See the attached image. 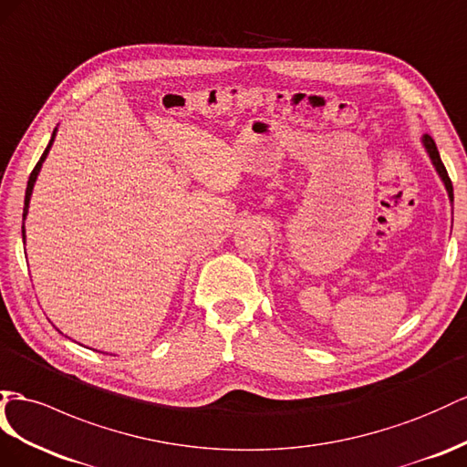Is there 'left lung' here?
<instances>
[{"label":"left lung","mask_w":467,"mask_h":467,"mask_svg":"<svg viewBox=\"0 0 467 467\" xmlns=\"http://www.w3.org/2000/svg\"><path fill=\"white\" fill-rule=\"evenodd\" d=\"M424 146H426V150H428V153H430V158H432V163L436 165V170H438V173H440V177H441V182H444V185H446V189H448V195H450V199L453 201L451 179H450V175H448V171H446L444 163H441V160H440V153H438L436 141L432 140V136H428V134L424 136Z\"/></svg>","instance_id":"1"}]
</instances>
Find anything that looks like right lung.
Segmentation results:
<instances>
[{
  "mask_svg": "<svg viewBox=\"0 0 467 467\" xmlns=\"http://www.w3.org/2000/svg\"><path fill=\"white\" fill-rule=\"evenodd\" d=\"M53 140H55V131H53V138H51V141H49V146L45 148V151H43V155H41V160L37 161V165L33 167V171H31V175H29V182H27V191H26V207H23V221H26V214H27V207H29V197H31V191H33V183H35V179H37V173H39V170H41V163L45 161L47 153H49V148H51ZM23 233H26V231H23ZM23 236H26V234H23Z\"/></svg>",
  "mask_w": 467,
  "mask_h": 467,
  "instance_id": "1",
  "label": "right lung"
}]
</instances>
